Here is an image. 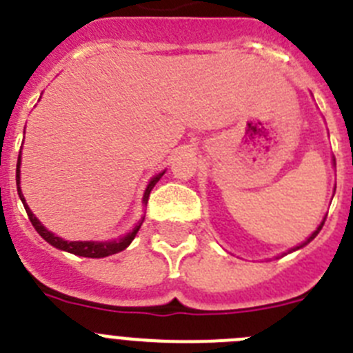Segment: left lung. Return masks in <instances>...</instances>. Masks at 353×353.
I'll list each match as a JSON object with an SVG mask.
<instances>
[{
  "instance_id": "8db88e82",
  "label": "left lung",
  "mask_w": 353,
  "mask_h": 353,
  "mask_svg": "<svg viewBox=\"0 0 353 353\" xmlns=\"http://www.w3.org/2000/svg\"><path fill=\"white\" fill-rule=\"evenodd\" d=\"M322 225H324V222H322V224H320V225H319V228H316V231H315V232H313V234H312V236H310L308 240H306V241H305V243H303V245H301V247H305V245H308V243H310V241H312V240H313V238H315V236H316V234H319V232H320V229H322ZM301 247H297V248H301ZM297 248H296V250H297Z\"/></svg>"
}]
</instances>
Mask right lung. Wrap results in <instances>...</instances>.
<instances>
[{
    "instance_id": "obj_1",
    "label": "right lung",
    "mask_w": 353,
    "mask_h": 353,
    "mask_svg": "<svg viewBox=\"0 0 353 353\" xmlns=\"http://www.w3.org/2000/svg\"><path fill=\"white\" fill-rule=\"evenodd\" d=\"M19 166H21V157L17 159V174H15V180H17V192H19V198L22 199V205H24L26 208V213H28L29 221H31V224H33V228L37 229L38 234L43 238L47 243H50L52 247L59 248V250H64V252H70V254H75V255H82V257H90V259H99V257H108V255L112 254H117V252H122L125 247H128L129 243H131L132 240H134V236H137L138 229H140L141 222L137 225V228L132 229L129 234H125L124 238H121V240L117 241H105V243H96V241H64L63 238H59V236H54L50 231H47V229L43 228V225L40 224V221H38L37 216L33 215V212L28 208V205H26V199L24 196H22L21 192V187H19V180H21V170H19ZM164 174L159 173L155 179H152V182L148 183L147 190H145V196H143V201L147 203L148 201V196H150V190L154 189V185L157 182H159V179Z\"/></svg>"
}]
</instances>
